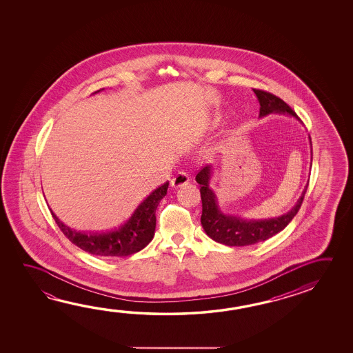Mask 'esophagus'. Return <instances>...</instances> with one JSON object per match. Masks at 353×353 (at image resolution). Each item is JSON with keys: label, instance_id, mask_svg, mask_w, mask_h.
<instances>
[{"label": "esophagus", "instance_id": "34e87169", "mask_svg": "<svg viewBox=\"0 0 353 353\" xmlns=\"http://www.w3.org/2000/svg\"><path fill=\"white\" fill-rule=\"evenodd\" d=\"M190 181H191V177L188 176V174H185L183 171H179V174H176L172 181H171V185L174 188H179V187H182V185H188Z\"/></svg>", "mask_w": 353, "mask_h": 353}]
</instances>
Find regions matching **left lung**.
Segmentation results:
<instances>
[{
  "mask_svg": "<svg viewBox=\"0 0 353 353\" xmlns=\"http://www.w3.org/2000/svg\"><path fill=\"white\" fill-rule=\"evenodd\" d=\"M254 93L259 100L260 117H265L268 114H288L294 118H297L296 112L291 109L290 106L280 99L276 95L253 89ZM311 143V139H310ZM210 174L212 168L207 165L202 168L196 176V181L201 185V199H202V216L201 223L204 232L210 236L213 241H218L229 247H244L252 245L259 241H264L272 235L278 234L283 229L292 221L296 216L297 212L303 204L305 193L307 185L305 187L303 194L296 204L283 216L278 218H269V219H243L241 216H228L224 214L218 207L216 194L210 188Z\"/></svg>",
  "mask_w": 353,
  "mask_h": 353,
  "instance_id": "obj_1",
  "label": "left lung"
}]
</instances>
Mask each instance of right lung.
Segmentation results:
<instances>
[{
  "label": "right lung",
  "instance_id": "right-lung-1",
  "mask_svg": "<svg viewBox=\"0 0 353 353\" xmlns=\"http://www.w3.org/2000/svg\"><path fill=\"white\" fill-rule=\"evenodd\" d=\"M168 188V182H166L151 192L123 225L110 232H77L61 222L52 210L50 213L63 234L84 252L105 258L128 256L140 252L152 241L155 234L156 210L160 201L166 196Z\"/></svg>",
  "mask_w": 353,
  "mask_h": 353
}]
</instances>
